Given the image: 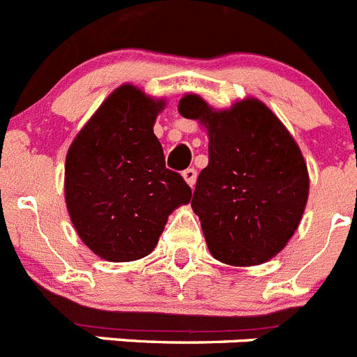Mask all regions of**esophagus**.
<instances>
[{
	"instance_id": "1",
	"label": "esophagus",
	"mask_w": 357,
	"mask_h": 357,
	"mask_svg": "<svg viewBox=\"0 0 357 357\" xmlns=\"http://www.w3.org/2000/svg\"><path fill=\"white\" fill-rule=\"evenodd\" d=\"M182 176H184V181L188 182L191 188H193L195 182H197V169H195V168L184 169V172H182Z\"/></svg>"
}]
</instances>
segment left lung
Here are the masks:
<instances>
[{
    "mask_svg": "<svg viewBox=\"0 0 357 357\" xmlns=\"http://www.w3.org/2000/svg\"><path fill=\"white\" fill-rule=\"evenodd\" d=\"M178 112L200 121L209 135V164L191 200L209 252L232 266L266 263L304 214L309 175L301 148L254 98L213 110L198 94H185Z\"/></svg>",
    "mask_w": 357,
    "mask_h": 357,
    "instance_id": "obj_1",
    "label": "left lung"
}]
</instances>
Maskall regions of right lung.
I'll return each instance as SVG.
<instances>
[{
	"mask_svg": "<svg viewBox=\"0 0 357 357\" xmlns=\"http://www.w3.org/2000/svg\"><path fill=\"white\" fill-rule=\"evenodd\" d=\"M162 107V100L121 85L69 146V216L82 241L105 261L125 263L150 254L169 214L191 200V188L166 168L153 134Z\"/></svg>",
	"mask_w": 357,
	"mask_h": 357,
	"instance_id": "right-lung-1",
	"label": "right lung"
}]
</instances>
